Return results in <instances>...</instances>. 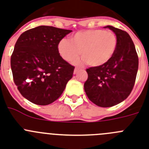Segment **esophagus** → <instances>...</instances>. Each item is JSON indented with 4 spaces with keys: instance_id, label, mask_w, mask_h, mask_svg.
Returning <instances> with one entry per match:
<instances>
[{
    "instance_id": "esophagus-1",
    "label": "esophagus",
    "mask_w": 149,
    "mask_h": 149,
    "mask_svg": "<svg viewBox=\"0 0 149 149\" xmlns=\"http://www.w3.org/2000/svg\"><path fill=\"white\" fill-rule=\"evenodd\" d=\"M80 70L79 68H77V67H76L75 68H74V74H77V72H78V71Z\"/></svg>"
}]
</instances>
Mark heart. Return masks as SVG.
<instances>
[{"mask_svg": "<svg viewBox=\"0 0 149 149\" xmlns=\"http://www.w3.org/2000/svg\"><path fill=\"white\" fill-rule=\"evenodd\" d=\"M118 47V38L111 31L89 29L75 33L71 42L62 39L58 44L59 55L66 62L81 56L92 67L104 65L112 59Z\"/></svg>", "mask_w": 149, "mask_h": 149, "instance_id": "b5f03b06", "label": "heart"}]
</instances>
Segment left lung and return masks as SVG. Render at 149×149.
I'll return each instance as SVG.
<instances>
[{
    "instance_id": "8db88e82",
    "label": "left lung",
    "mask_w": 149,
    "mask_h": 149,
    "mask_svg": "<svg viewBox=\"0 0 149 149\" xmlns=\"http://www.w3.org/2000/svg\"><path fill=\"white\" fill-rule=\"evenodd\" d=\"M118 47L112 59L104 65L87 68L84 83L87 97L100 107H111L128 97L133 88L139 66L135 46L127 32L111 25Z\"/></svg>"
}]
</instances>
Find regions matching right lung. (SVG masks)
Returning a JSON list of instances; mask_svg holds the SVG:
<instances>
[{"label": "right lung", "instance_id": "right-lung-1", "mask_svg": "<svg viewBox=\"0 0 149 149\" xmlns=\"http://www.w3.org/2000/svg\"><path fill=\"white\" fill-rule=\"evenodd\" d=\"M72 30L40 25L18 38L10 65L20 93L36 105H47L62 95L74 66L59 55L58 44Z\"/></svg>", "mask_w": 149, "mask_h": 149}]
</instances>
